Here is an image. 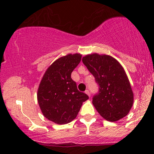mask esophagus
I'll use <instances>...</instances> for the list:
<instances>
[{"mask_svg":"<svg viewBox=\"0 0 154 154\" xmlns=\"http://www.w3.org/2000/svg\"><path fill=\"white\" fill-rule=\"evenodd\" d=\"M85 93H86V94H88V96H89V97H90V91H89V90H85Z\"/></svg>","mask_w":154,"mask_h":154,"instance_id":"obj_1","label":"esophagus"}]
</instances>
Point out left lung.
Returning a JSON list of instances; mask_svg holds the SVG:
<instances>
[{
    "label": "left lung",
    "mask_w": 154,
    "mask_h": 154,
    "mask_svg": "<svg viewBox=\"0 0 154 154\" xmlns=\"http://www.w3.org/2000/svg\"><path fill=\"white\" fill-rule=\"evenodd\" d=\"M82 61L99 86L92 104L101 116L114 122L127 116L133 104V92L120 63L112 57L98 54L86 55Z\"/></svg>",
    "instance_id": "left-lung-1"
}]
</instances>
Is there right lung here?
Listing matches in <instances>:
<instances>
[{"instance_id": "obj_1", "label": "right lung", "mask_w": 154, "mask_h": 154, "mask_svg": "<svg viewBox=\"0 0 154 154\" xmlns=\"http://www.w3.org/2000/svg\"><path fill=\"white\" fill-rule=\"evenodd\" d=\"M81 60L80 54L59 58L47 69L40 83L37 98L46 119L57 124H66L75 119L83 102L89 99L80 92L71 75Z\"/></svg>"}]
</instances>
